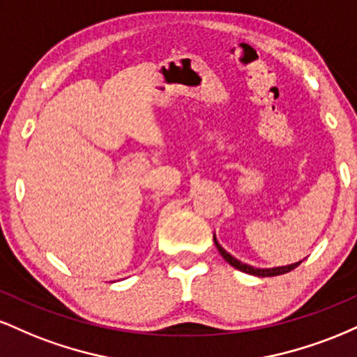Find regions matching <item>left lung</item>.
<instances>
[{
	"instance_id": "1",
	"label": "left lung",
	"mask_w": 357,
	"mask_h": 357,
	"mask_svg": "<svg viewBox=\"0 0 357 357\" xmlns=\"http://www.w3.org/2000/svg\"><path fill=\"white\" fill-rule=\"evenodd\" d=\"M213 240H215V245L216 248H218V252L221 253V257L225 258V260L228 261V264L231 265V267H235L236 270H240V272H245V273H250V275H255V277H275V275H282V273H287L290 272V270H294L296 267L301 265V261H297V264H292V265H285V267H273V268H255V267H250V265L243 264V261L236 260L235 257H231L230 253L227 252L221 245L216 241V236H213Z\"/></svg>"
}]
</instances>
